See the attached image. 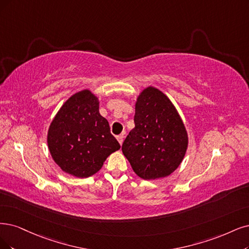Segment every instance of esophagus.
I'll return each instance as SVG.
<instances>
[{
	"instance_id": "1",
	"label": "esophagus",
	"mask_w": 249,
	"mask_h": 249,
	"mask_svg": "<svg viewBox=\"0 0 249 249\" xmlns=\"http://www.w3.org/2000/svg\"><path fill=\"white\" fill-rule=\"evenodd\" d=\"M117 140H118V142H119L120 144H122V143H123V141H124V135H123V134L118 135V136H117Z\"/></svg>"
}]
</instances>
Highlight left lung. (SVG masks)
<instances>
[{
  "instance_id": "8db88e82",
  "label": "left lung",
  "mask_w": 249,
  "mask_h": 249,
  "mask_svg": "<svg viewBox=\"0 0 249 249\" xmlns=\"http://www.w3.org/2000/svg\"><path fill=\"white\" fill-rule=\"evenodd\" d=\"M134 124L122 144L133 171L143 179L169 176L188 148V134L176 107L163 92L148 87L137 98Z\"/></svg>"
}]
</instances>
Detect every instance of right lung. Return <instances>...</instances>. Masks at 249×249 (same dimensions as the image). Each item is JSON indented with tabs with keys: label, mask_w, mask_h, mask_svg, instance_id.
<instances>
[{
	"label": "right lung",
	"mask_w": 249,
	"mask_h": 249,
	"mask_svg": "<svg viewBox=\"0 0 249 249\" xmlns=\"http://www.w3.org/2000/svg\"><path fill=\"white\" fill-rule=\"evenodd\" d=\"M98 104L89 90L80 91L64 103L49 127L47 142L52 158L73 177L93 176L108 156L121 148L107 120L99 114Z\"/></svg>",
	"instance_id": "right-lung-1"
}]
</instances>
